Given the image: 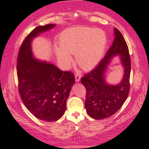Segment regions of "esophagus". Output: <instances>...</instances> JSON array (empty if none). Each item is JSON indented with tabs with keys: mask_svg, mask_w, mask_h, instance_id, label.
<instances>
[{
	"mask_svg": "<svg viewBox=\"0 0 149 149\" xmlns=\"http://www.w3.org/2000/svg\"><path fill=\"white\" fill-rule=\"evenodd\" d=\"M75 81H77V82L80 81L81 78V74L79 72L77 73V74L75 75Z\"/></svg>",
	"mask_w": 149,
	"mask_h": 149,
	"instance_id": "esophagus-1",
	"label": "esophagus"
}]
</instances>
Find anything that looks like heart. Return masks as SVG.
Wrapping results in <instances>:
<instances>
[{
    "label": "heart",
    "instance_id": "1",
    "mask_svg": "<svg viewBox=\"0 0 149 149\" xmlns=\"http://www.w3.org/2000/svg\"><path fill=\"white\" fill-rule=\"evenodd\" d=\"M106 34L102 30L90 27H77L65 31L59 38L61 49H57L56 56L63 68H68L76 55L79 66L85 70L92 69L99 61L106 45Z\"/></svg>",
    "mask_w": 149,
    "mask_h": 149
}]
</instances>
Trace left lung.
Here are the masks:
<instances>
[{
  "label": "left lung",
  "mask_w": 149,
  "mask_h": 149,
  "mask_svg": "<svg viewBox=\"0 0 149 149\" xmlns=\"http://www.w3.org/2000/svg\"><path fill=\"white\" fill-rule=\"evenodd\" d=\"M115 39L106 56L95 68L81 78L86 90L84 106L88 115L96 120L107 118L121 108L130 90L131 59L129 49L121 33L114 29ZM119 55L125 70L121 82L112 85L105 81L107 65L113 56Z\"/></svg>",
  "instance_id": "left-lung-1"
}]
</instances>
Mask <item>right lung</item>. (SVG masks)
Wrapping results in <instances>:
<instances>
[{
  "label": "right lung",
  "instance_id": "obj_1",
  "mask_svg": "<svg viewBox=\"0 0 149 149\" xmlns=\"http://www.w3.org/2000/svg\"><path fill=\"white\" fill-rule=\"evenodd\" d=\"M55 24L38 26L29 34L19 49L17 58L18 91L27 109L41 120L54 122L64 115L66 100L75 83L73 73L34 58L31 42Z\"/></svg>",
  "mask_w": 149,
  "mask_h": 149
}]
</instances>
